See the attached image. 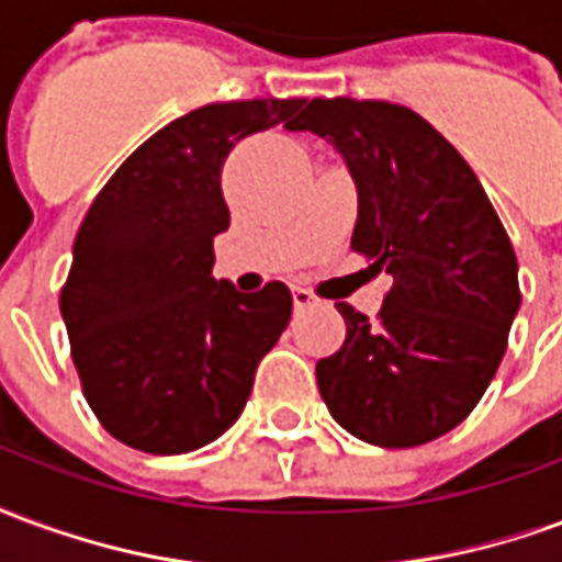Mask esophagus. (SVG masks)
<instances>
[{"label": "esophagus", "mask_w": 562, "mask_h": 562, "mask_svg": "<svg viewBox=\"0 0 562 562\" xmlns=\"http://www.w3.org/2000/svg\"><path fill=\"white\" fill-rule=\"evenodd\" d=\"M292 297H294V306H297V310H304V306L316 304V294L310 292V289H304V285H294Z\"/></svg>", "instance_id": "esophagus-1"}]
</instances>
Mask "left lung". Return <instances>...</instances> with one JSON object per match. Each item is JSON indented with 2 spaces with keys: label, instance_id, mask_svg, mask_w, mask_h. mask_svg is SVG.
I'll return each instance as SVG.
<instances>
[{
  "label": "left lung",
  "instance_id": "obj_1",
  "mask_svg": "<svg viewBox=\"0 0 562 562\" xmlns=\"http://www.w3.org/2000/svg\"><path fill=\"white\" fill-rule=\"evenodd\" d=\"M292 128L340 149L358 186L352 249L394 277L376 322L337 304L346 342L316 364L322 401L370 446H424L475 409L506 355L512 240L463 156L409 108L313 99Z\"/></svg>",
  "mask_w": 562,
  "mask_h": 562
}]
</instances>
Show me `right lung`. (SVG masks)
<instances>
[{
    "label": "right lung",
    "instance_id": "right-lung-1",
    "mask_svg": "<svg viewBox=\"0 0 562 562\" xmlns=\"http://www.w3.org/2000/svg\"><path fill=\"white\" fill-rule=\"evenodd\" d=\"M306 99L213 102L140 144L95 195L59 292L80 389L108 434L186 454L244 413L256 367L292 318V292L213 277L228 228L222 165L237 140L292 128Z\"/></svg>",
    "mask_w": 562,
    "mask_h": 562
}]
</instances>
